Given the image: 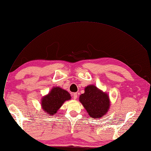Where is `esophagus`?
<instances>
[{
  "mask_svg": "<svg viewBox=\"0 0 151 151\" xmlns=\"http://www.w3.org/2000/svg\"><path fill=\"white\" fill-rule=\"evenodd\" d=\"M73 98H74V99H76L77 98V93H74L73 94Z\"/></svg>",
  "mask_w": 151,
  "mask_h": 151,
  "instance_id": "esophagus-1",
  "label": "esophagus"
}]
</instances>
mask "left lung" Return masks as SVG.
<instances>
[{
    "mask_svg": "<svg viewBox=\"0 0 151 151\" xmlns=\"http://www.w3.org/2000/svg\"><path fill=\"white\" fill-rule=\"evenodd\" d=\"M79 101L93 118L103 116L110 107L108 95L94 85H89L85 88V93L80 96Z\"/></svg>",
    "mask_w": 151,
    "mask_h": 151,
    "instance_id": "1",
    "label": "left lung"
}]
</instances>
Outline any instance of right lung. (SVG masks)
Returning <instances> with one entry per match:
<instances>
[{"instance_id": "right-lung-1", "label": "right lung", "mask_w": 151, "mask_h": 151, "mask_svg": "<svg viewBox=\"0 0 151 151\" xmlns=\"http://www.w3.org/2000/svg\"><path fill=\"white\" fill-rule=\"evenodd\" d=\"M70 99V94L67 91L59 87H54L47 96L42 98V108L48 114L54 115L63 104Z\"/></svg>"}]
</instances>
